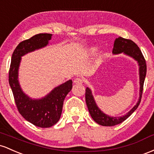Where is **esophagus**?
<instances>
[{
	"instance_id": "obj_1",
	"label": "esophagus",
	"mask_w": 154,
	"mask_h": 154,
	"mask_svg": "<svg viewBox=\"0 0 154 154\" xmlns=\"http://www.w3.org/2000/svg\"><path fill=\"white\" fill-rule=\"evenodd\" d=\"M74 83L76 84H82L83 83V81L82 79H80V78H76V79L74 80Z\"/></svg>"
}]
</instances>
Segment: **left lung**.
Instances as JSON below:
<instances>
[{
    "mask_svg": "<svg viewBox=\"0 0 154 154\" xmlns=\"http://www.w3.org/2000/svg\"><path fill=\"white\" fill-rule=\"evenodd\" d=\"M113 54H119L123 53L127 56L130 57L134 59L138 64L139 66V79H140V91H139V99L136 105L131 109L127 113L122 116H110L105 114L97 105L94 96L92 94V91L89 87L86 89V103L87 105L88 110L90 113L91 118L94 122L98 124L105 127H112V126L117 125L121 124L125 121L127 118H129L132 114L139 106L140 103L141 97H142V93L143 90V84H144L145 78L146 75V63L144 57L141 52L140 49L137 46L135 43L129 39L123 38L122 37H119L114 41L113 49Z\"/></svg>",
    "mask_w": 154,
    "mask_h": 154,
    "instance_id": "8db88e82",
    "label": "left lung"
}]
</instances>
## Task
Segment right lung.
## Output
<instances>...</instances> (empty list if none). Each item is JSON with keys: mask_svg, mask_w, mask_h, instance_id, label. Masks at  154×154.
I'll return each instance as SVG.
<instances>
[{"mask_svg": "<svg viewBox=\"0 0 154 154\" xmlns=\"http://www.w3.org/2000/svg\"><path fill=\"white\" fill-rule=\"evenodd\" d=\"M52 34L40 33L20 43L14 51L8 75V82L13 92L17 109L24 119L36 127L48 128L60 120L63 102L71 91L72 80L54 88L49 94L38 99L31 98L22 89L19 82V69L22 57L42 49L49 44Z\"/></svg>", "mask_w": 154, "mask_h": 154, "instance_id": "1", "label": "right lung"}]
</instances>
